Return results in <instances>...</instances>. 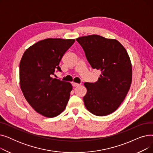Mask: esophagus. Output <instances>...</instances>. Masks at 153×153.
Segmentation results:
<instances>
[{
    "instance_id": "34e87169",
    "label": "esophagus",
    "mask_w": 153,
    "mask_h": 153,
    "mask_svg": "<svg viewBox=\"0 0 153 153\" xmlns=\"http://www.w3.org/2000/svg\"><path fill=\"white\" fill-rule=\"evenodd\" d=\"M80 84H77V83H75V82H74L73 84H72V85H73V87H77V86H79Z\"/></svg>"
}]
</instances>
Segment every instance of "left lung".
I'll return each instance as SVG.
<instances>
[{"label":"left lung","instance_id":"obj_1","mask_svg":"<svg viewBox=\"0 0 153 153\" xmlns=\"http://www.w3.org/2000/svg\"><path fill=\"white\" fill-rule=\"evenodd\" d=\"M76 40L91 67L101 71L97 82L84 83L86 108L97 116L113 113L124 100L131 84L132 66L126 50L117 40L97 35Z\"/></svg>","mask_w":153,"mask_h":153}]
</instances>
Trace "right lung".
Masks as SVG:
<instances>
[{
  "instance_id": "add662e5",
  "label": "right lung",
  "mask_w": 153,
  "mask_h": 153,
  "mask_svg": "<svg viewBox=\"0 0 153 153\" xmlns=\"http://www.w3.org/2000/svg\"><path fill=\"white\" fill-rule=\"evenodd\" d=\"M74 42L75 39L47 38L29 47L21 59V90L32 108L46 117L59 115L69 101L71 84L51 76L55 71H61L59 62Z\"/></svg>"
}]
</instances>
